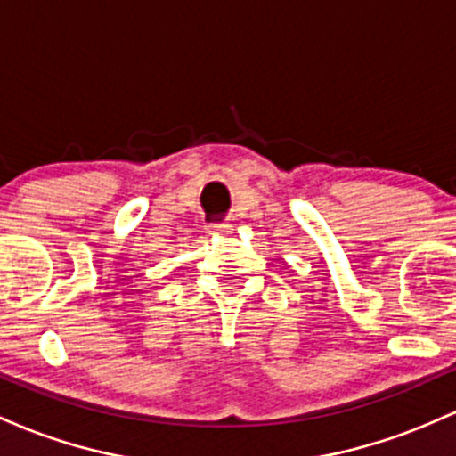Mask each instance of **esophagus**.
Returning <instances> with one entry per match:
<instances>
[{"label":"esophagus","mask_w":456,"mask_h":456,"mask_svg":"<svg viewBox=\"0 0 456 456\" xmlns=\"http://www.w3.org/2000/svg\"><path fill=\"white\" fill-rule=\"evenodd\" d=\"M234 232V226H230V224H211L208 226V234H213V237H217V234H232Z\"/></svg>","instance_id":"esophagus-1"}]
</instances>
